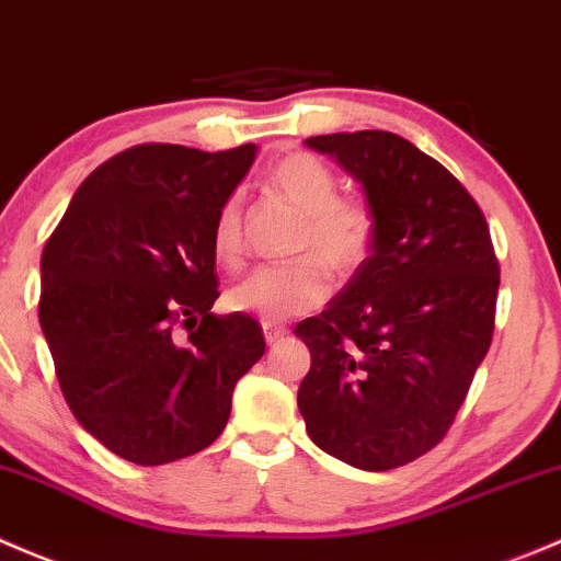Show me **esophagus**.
<instances>
[{
	"label": "esophagus",
	"mask_w": 561,
	"mask_h": 561,
	"mask_svg": "<svg viewBox=\"0 0 561 561\" xmlns=\"http://www.w3.org/2000/svg\"><path fill=\"white\" fill-rule=\"evenodd\" d=\"M262 329H264V340H267V345L280 343V340L288 334V329L280 327V323H275V321H262Z\"/></svg>",
	"instance_id": "obj_1"
}]
</instances>
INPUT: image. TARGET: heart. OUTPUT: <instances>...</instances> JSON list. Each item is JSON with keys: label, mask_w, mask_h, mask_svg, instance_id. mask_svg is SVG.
<instances>
[{"label": "heart", "mask_w": 561, "mask_h": 561, "mask_svg": "<svg viewBox=\"0 0 561 561\" xmlns=\"http://www.w3.org/2000/svg\"><path fill=\"white\" fill-rule=\"evenodd\" d=\"M267 186L302 216L294 251L302 259L283 267H262L229 288L227 308L262 321H288L316 310L329 294L327 266L334 278H351L367 264L378 232L373 207L340 196L337 175L313 153H288L270 170ZM213 256L234 270L242 259V213L229 196L213 221Z\"/></svg>", "instance_id": "1"}]
</instances>
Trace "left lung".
Masks as SVG:
<instances>
[{"label": "left lung", "instance_id": "8db88e82", "mask_svg": "<svg viewBox=\"0 0 561 561\" xmlns=\"http://www.w3.org/2000/svg\"><path fill=\"white\" fill-rule=\"evenodd\" d=\"M362 183L367 264L294 334L310 348L297 405L321 451L359 470L408 465L451 430L494 334L500 262L478 202L391 131L308 137Z\"/></svg>", "mask_w": 561, "mask_h": 561}]
</instances>
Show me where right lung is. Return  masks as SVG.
I'll return each instance as SVG.
<instances>
[{
    "label": "right lung",
    "instance_id": "1",
    "mask_svg": "<svg viewBox=\"0 0 561 561\" xmlns=\"http://www.w3.org/2000/svg\"><path fill=\"white\" fill-rule=\"evenodd\" d=\"M253 156V142L126 148L80 183L45 242L39 327L61 394L121 459L156 467L210 446L264 356L251 316L210 313L213 221Z\"/></svg>",
    "mask_w": 561,
    "mask_h": 561
}]
</instances>
